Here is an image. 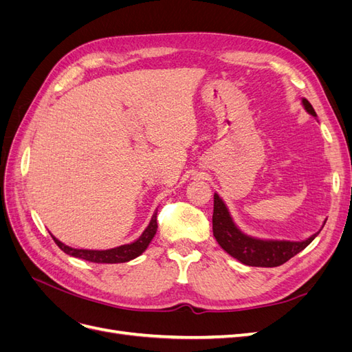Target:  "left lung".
<instances>
[{
	"label": "left lung",
	"instance_id": "8db88e82",
	"mask_svg": "<svg viewBox=\"0 0 352 352\" xmlns=\"http://www.w3.org/2000/svg\"><path fill=\"white\" fill-rule=\"evenodd\" d=\"M302 104L308 113L316 116L313 105L308 100L304 98ZM212 233L220 247L241 263L254 265V267H278L302 251L317 236L318 232L302 242L260 241L250 238L233 225L226 206L216 194L214 210H212Z\"/></svg>",
	"mask_w": 352,
	"mask_h": 352
}]
</instances>
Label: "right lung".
<instances>
[{"mask_svg": "<svg viewBox=\"0 0 352 352\" xmlns=\"http://www.w3.org/2000/svg\"><path fill=\"white\" fill-rule=\"evenodd\" d=\"M157 232V211L153 214V219L150 221V225L144 230L142 235L138 238L135 242L132 243H126L122 245V247H117L113 250H105V251H94V250H74L67 247V245L61 243L58 239H54V242L58 245V248L61 251H65L66 254L72 255V257H76V258H82V260H87L91 263H126L138 255H141L148 245H150L151 239L154 238Z\"/></svg>", "mask_w": 352, "mask_h": 352, "instance_id": "obj_1", "label": "right lung"}]
</instances>
